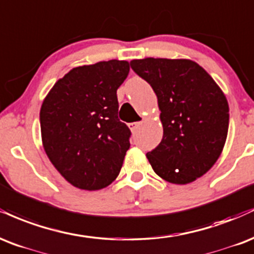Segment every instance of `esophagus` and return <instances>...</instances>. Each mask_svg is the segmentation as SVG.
I'll return each instance as SVG.
<instances>
[{
  "mask_svg": "<svg viewBox=\"0 0 254 254\" xmlns=\"http://www.w3.org/2000/svg\"><path fill=\"white\" fill-rule=\"evenodd\" d=\"M140 125H141V122H132V124H128V127L134 133L140 127Z\"/></svg>",
  "mask_w": 254,
  "mask_h": 254,
  "instance_id": "obj_1",
  "label": "esophagus"
}]
</instances>
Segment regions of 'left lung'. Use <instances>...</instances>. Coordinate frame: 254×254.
Here are the masks:
<instances>
[{
  "instance_id": "left-lung-1",
  "label": "left lung",
  "mask_w": 254,
  "mask_h": 254,
  "mask_svg": "<svg viewBox=\"0 0 254 254\" xmlns=\"http://www.w3.org/2000/svg\"><path fill=\"white\" fill-rule=\"evenodd\" d=\"M130 67L156 92L163 139L147 152L156 174L188 184L211 169L225 146L227 98L210 74L190 59H134Z\"/></svg>"
}]
</instances>
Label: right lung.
Wrapping results in <instances>:
<instances>
[{
  "label": "right lung",
  "instance_id": "add662e5",
  "mask_svg": "<svg viewBox=\"0 0 254 254\" xmlns=\"http://www.w3.org/2000/svg\"><path fill=\"white\" fill-rule=\"evenodd\" d=\"M128 72V62L116 59L74 67L45 97L44 150L59 174L78 189H103L120 174L130 130L119 120L116 90Z\"/></svg>",
  "mask_w": 254,
  "mask_h": 254
}]
</instances>
